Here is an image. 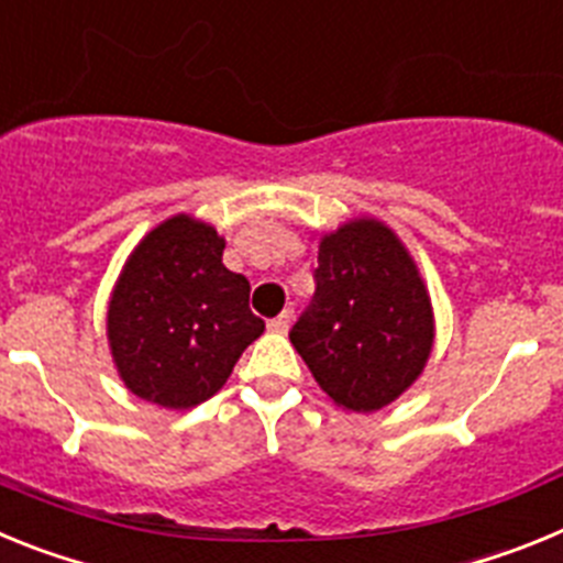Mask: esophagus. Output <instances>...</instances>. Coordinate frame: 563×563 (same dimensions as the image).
Returning <instances> with one entry per match:
<instances>
[{
    "label": "esophagus",
    "mask_w": 563,
    "mask_h": 563,
    "mask_svg": "<svg viewBox=\"0 0 563 563\" xmlns=\"http://www.w3.org/2000/svg\"><path fill=\"white\" fill-rule=\"evenodd\" d=\"M290 318H292L290 310H282L276 318H271V321H267V330L282 335V332H287V327H290Z\"/></svg>",
    "instance_id": "obj_1"
}]
</instances>
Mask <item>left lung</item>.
Wrapping results in <instances>:
<instances>
[{
  "label": "left lung",
  "instance_id": "obj_1",
  "mask_svg": "<svg viewBox=\"0 0 563 563\" xmlns=\"http://www.w3.org/2000/svg\"><path fill=\"white\" fill-rule=\"evenodd\" d=\"M316 292L290 341L318 386L350 411H377L409 389L429 361L434 318L400 239L375 220L324 236Z\"/></svg>",
  "mask_w": 563,
  "mask_h": 563
}]
</instances>
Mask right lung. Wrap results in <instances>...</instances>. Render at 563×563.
Masks as SVG:
<instances>
[{
	"label": "right lung",
	"instance_id": "1",
	"mask_svg": "<svg viewBox=\"0 0 563 563\" xmlns=\"http://www.w3.org/2000/svg\"><path fill=\"white\" fill-rule=\"evenodd\" d=\"M225 242L191 217L154 228L109 301V346L123 383L166 409L222 389L239 355L265 332L247 307L251 282L222 265Z\"/></svg>",
	"mask_w": 563,
	"mask_h": 563
}]
</instances>
